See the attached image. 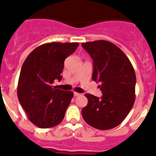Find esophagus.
Listing matches in <instances>:
<instances>
[{
	"instance_id": "esophagus-1",
	"label": "esophagus",
	"mask_w": 156,
	"mask_h": 156,
	"mask_svg": "<svg viewBox=\"0 0 156 156\" xmlns=\"http://www.w3.org/2000/svg\"><path fill=\"white\" fill-rule=\"evenodd\" d=\"M80 94L77 93V92H74V96H75V97H76V96H80Z\"/></svg>"
}]
</instances>
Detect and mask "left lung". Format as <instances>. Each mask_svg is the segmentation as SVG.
I'll return each instance as SVG.
<instances>
[{"mask_svg":"<svg viewBox=\"0 0 156 156\" xmlns=\"http://www.w3.org/2000/svg\"><path fill=\"white\" fill-rule=\"evenodd\" d=\"M82 46L93 59L92 79L100 83L102 92L100 98L85 94L88 103L82 116L96 129H112L123 121L134 103V69L124 52L109 41L82 43Z\"/></svg>","mask_w":156,"mask_h":156,"instance_id":"obj_1","label":"left lung"}]
</instances>
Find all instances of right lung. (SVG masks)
Wrapping results in <instances>:
<instances>
[{"label":"right lung","instance_id":"obj_1","mask_svg":"<svg viewBox=\"0 0 156 156\" xmlns=\"http://www.w3.org/2000/svg\"><path fill=\"white\" fill-rule=\"evenodd\" d=\"M78 45L48 43L35 48L25 60L18 83V98L35 126L51 128L64 119L73 93L58 89L52 83L55 80H61L65 59Z\"/></svg>","mask_w":156,"mask_h":156}]
</instances>
